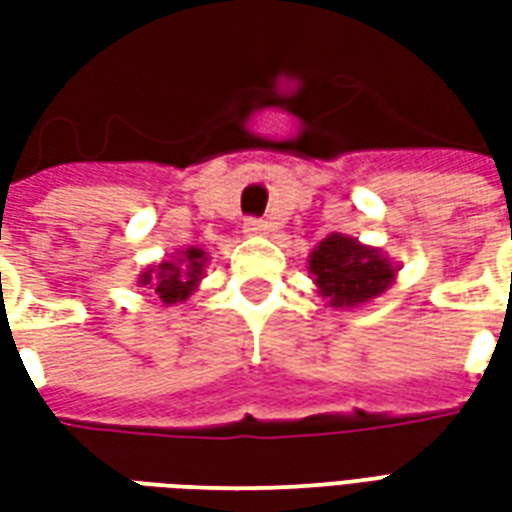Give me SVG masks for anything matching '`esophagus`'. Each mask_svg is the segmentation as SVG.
Returning a JSON list of instances; mask_svg holds the SVG:
<instances>
[{"label":"esophagus","instance_id":"obj_1","mask_svg":"<svg viewBox=\"0 0 512 512\" xmlns=\"http://www.w3.org/2000/svg\"><path fill=\"white\" fill-rule=\"evenodd\" d=\"M244 230L249 235H260V233H266V230H268V222L257 219V216H249V219L244 222Z\"/></svg>","mask_w":512,"mask_h":512}]
</instances>
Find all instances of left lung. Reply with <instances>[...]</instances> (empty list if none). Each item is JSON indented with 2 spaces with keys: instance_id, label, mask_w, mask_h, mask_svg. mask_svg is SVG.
<instances>
[{
  "instance_id": "left-lung-1",
  "label": "left lung",
  "mask_w": 512,
  "mask_h": 512,
  "mask_svg": "<svg viewBox=\"0 0 512 512\" xmlns=\"http://www.w3.org/2000/svg\"><path fill=\"white\" fill-rule=\"evenodd\" d=\"M310 271L323 299L334 307H356L376 299L395 277V268L378 249L356 244L345 235H329L318 244L310 255Z\"/></svg>"
}]
</instances>
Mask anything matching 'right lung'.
I'll list each match as a JSON object with an SVG mask.
<instances>
[{
    "instance_id": "right-lung-1",
    "label": "right lung",
    "mask_w": 512,
    "mask_h": 512,
    "mask_svg": "<svg viewBox=\"0 0 512 512\" xmlns=\"http://www.w3.org/2000/svg\"><path fill=\"white\" fill-rule=\"evenodd\" d=\"M202 266H205V252L202 249H186V255L178 263H161L158 277L150 271L142 274V285H150L164 304H178L189 296L194 285L200 282Z\"/></svg>"
}]
</instances>
